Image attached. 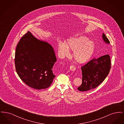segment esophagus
Listing matches in <instances>:
<instances>
[{
    "label": "esophagus",
    "instance_id": "1",
    "mask_svg": "<svg viewBox=\"0 0 124 124\" xmlns=\"http://www.w3.org/2000/svg\"><path fill=\"white\" fill-rule=\"evenodd\" d=\"M70 69L71 70V71H75L76 70V67L73 66V65H71L70 66Z\"/></svg>",
    "mask_w": 124,
    "mask_h": 124
}]
</instances>
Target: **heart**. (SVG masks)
Returning a JSON list of instances; mask_svg holds the SVG:
<instances>
[{
    "label": "heart",
    "mask_w": 124,
    "mask_h": 124,
    "mask_svg": "<svg viewBox=\"0 0 124 124\" xmlns=\"http://www.w3.org/2000/svg\"><path fill=\"white\" fill-rule=\"evenodd\" d=\"M88 38L80 36L71 38L65 43H60L59 48L61 56L63 57L69 55L70 50L73 51V58L75 61L80 64L88 61L92 57L94 51V43L88 40Z\"/></svg>",
    "instance_id": "1"
}]
</instances>
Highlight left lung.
<instances>
[{
    "label": "left lung",
    "instance_id": "obj_1",
    "mask_svg": "<svg viewBox=\"0 0 124 124\" xmlns=\"http://www.w3.org/2000/svg\"><path fill=\"white\" fill-rule=\"evenodd\" d=\"M103 39L106 43L110 41L104 33ZM110 57L108 54L98 59L93 58L81 67L82 83L78 88L79 91L84 92L92 90L98 87L104 81L108 75L111 67Z\"/></svg>",
    "mask_w": 124,
    "mask_h": 124
}]
</instances>
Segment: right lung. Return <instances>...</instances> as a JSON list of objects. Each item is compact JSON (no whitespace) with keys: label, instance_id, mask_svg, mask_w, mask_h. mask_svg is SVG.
I'll list each match as a JSON object with an SVG mask.
<instances>
[{"label":"right lung","instance_id":"obj_1","mask_svg":"<svg viewBox=\"0 0 124 124\" xmlns=\"http://www.w3.org/2000/svg\"><path fill=\"white\" fill-rule=\"evenodd\" d=\"M56 61L52 46L37 39L29 31L18 43L15 55L16 70L30 87L40 90L51 85L55 77L53 68Z\"/></svg>","mask_w":124,"mask_h":124}]
</instances>
